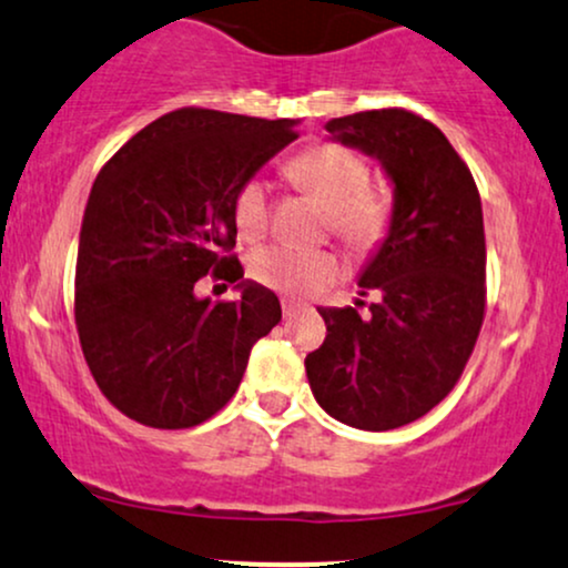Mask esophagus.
Segmentation results:
<instances>
[{"label":"esophagus","mask_w":568,"mask_h":568,"mask_svg":"<svg viewBox=\"0 0 568 568\" xmlns=\"http://www.w3.org/2000/svg\"><path fill=\"white\" fill-rule=\"evenodd\" d=\"M282 311H284V318H295L297 314H301V305L297 303H292V301H282Z\"/></svg>","instance_id":"esophagus-1"}]
</instances>
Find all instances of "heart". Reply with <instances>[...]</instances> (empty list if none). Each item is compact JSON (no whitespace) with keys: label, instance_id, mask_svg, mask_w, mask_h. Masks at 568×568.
Returning a JSON list of instances; mask_svg holds the SVG:
<instances>
[{"label":"heart","instance_id":"b5f03b06","mask_svg":"<svg viewBox=\"0 0 568 568\" xmlns=\"http://www.w3.org/2000/svg\"><path fill=\"white\" fill-rule=\"evenodd\" d=\"M290 176L327 209L329 227L354 250H369L388 231L386 199L369 187V169L354 152L337 144H316L290 163ZM267 182L252 176L233 201L235 227L244 239H257L267 227ZM252 276L290 297H311L341 276L333 252H297L290 246H263L252 254Z\"/></svg>","mask_w":568,"mask_h":568}]
</instances>
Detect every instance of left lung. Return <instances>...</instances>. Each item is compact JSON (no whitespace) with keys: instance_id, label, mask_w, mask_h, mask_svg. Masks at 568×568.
Listing matches in <instances>:
<instances>
[{"instance_id":"8db88e82","label":"left lung","mask_w":568,"mask_h":568,"mask_svg":"<svg viewBox=\"0 0 568 568\" xmlns=\"http://www.w3.org/2000/svg\"><path fill=\"white\" fill-rule=\"evenodd\" d=\"M324 129L381 163L394 203L388 231L356 278L378 292V303L365 316L352 305L318 308L327 337L305 356V375L322 410L341 424L397 429L445 399L480 333V193L445 133L418 114L356 112Z\"/></svg>"}]
</instances>
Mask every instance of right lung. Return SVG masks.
<instances>
[{
  "label": "right lung",
  "mask_w": 568,
  "mask_h": 568,
  "mask_svg": "<svg viewBox=\"0 0 568 568\" xmlns=\"http://www.w3.org/2000/svg\"><path fill=\"white\" fill-rule=\"evenodd\" d=\"M295 125L184 106L139 131L95 176L74 318L95 384L133 422L187 429L212 418L254 343L282 322L278 297L225 252L239 233L235 193L295 142ZM209 270L236 284L239 302L194 295Z\"/></svg>",
  "instance_id": "1"
}]
</instances>
